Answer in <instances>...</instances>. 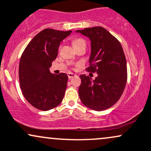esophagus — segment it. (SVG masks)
<instances>
[{"instance_id": "1", "label": "esophagus", "mask_w": 151, "mask_h": 151, "mask_svg": "<svg viewBox=\"0 0 151 151\" xmlns=\"http://www.w3.org/2000/svg\"><path fill=\"white\" fill-rule=\"evenodd\" d=\"M67 76H68L69 79H72V78L76 77V76H77V75H76L75 74H73V73H71V72H69V73L67 74Z\"/></svg>"}]
</instances>
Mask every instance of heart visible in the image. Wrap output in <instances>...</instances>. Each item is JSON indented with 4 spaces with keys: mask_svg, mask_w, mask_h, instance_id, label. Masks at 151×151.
<instances>
[{
    "mask_svg": "<svg viewBox=\"0 0 151 151\" xmlns=\"http://www.w3.org/2000/svg\"><path fill=\"white\" fill-rule=\"evenodd\" d=\"M81 44H86L85 41H84L83 39H81V38H78V39L74 40L73 41V45L74 47L79 45H81Z\"/></svg>",
    "mask_w": 151,
    "mask_h": 151,
    "instance_id": "b5f03b06",
    "label": "heart"
}]
</instances>
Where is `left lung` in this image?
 <instances>
[{
  "label": "left lung",
  "instance_id": "left-lung-1",
  "mask_svg": "<svg viewBox=\"0 0 151 151\" xmlns=\"http://www.w3.org/2000/svg\"><path fill=\"white\" fill-rule=\"evenodd\" d=\"M90 39L91 52L87 72L98 76L91 81L89 76H79L81 101L95 111H103L115 104L121 98L127 81L126 57L120 42L102 27L77 30Z\"/></svg>",
  "mask_w": 151,
  "mask_h": 151
}]
</instances>
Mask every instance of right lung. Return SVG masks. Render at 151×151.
<instances>
[{"label":"right lung","instance_id":"add662e5","mask_svg":"<svg viewBox=\"0 0 151 151\" xmlns=\"http://www.w3.org/2000/svg\"><path fill=\"white\" fill-rule=\"evenodd\" d=\"M72 32L46 28L32 38L22 52L19 81L24 97L35 108L54 109L65 96L68 76L51 74L49 68L57 58L61 41Z\"/></svg>","mask_w":151,"mask_h":151}]
</instances>
